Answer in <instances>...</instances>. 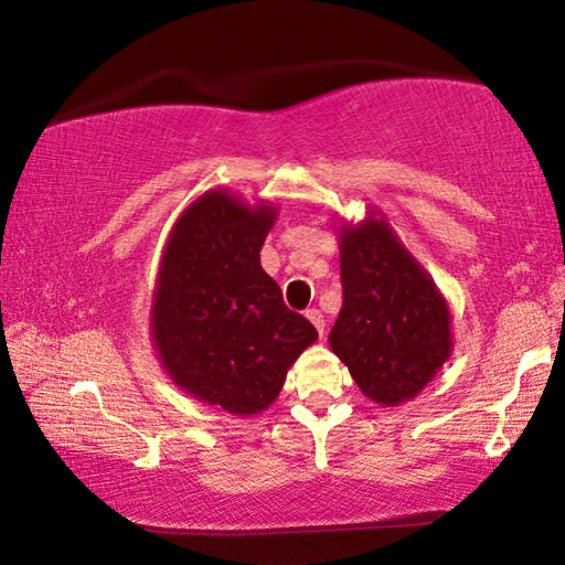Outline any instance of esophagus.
Masks as SVG:
<instances>
[{
  "label": "esophagus",
  "mask_w": 565,
  "mask_h": 565,
  "mask_svg": "<svg viewBox=\"0 0 565 565\" xmlns=\"http://www.w3.org/2000/svg\"><path fill=\"white\" fill-rule=\"evenodd\" d=\"M306 318L311 320V323H313L316 330H318V335L323 338V333H326V318H323V313H320L318 308H311V311H306Z\"/></svg>",
  "instance_id": "esophagus-1"
}]
</instances>
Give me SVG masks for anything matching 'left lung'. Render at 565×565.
Here are the masks:
<instances>
[{
    "instance_id": "8db88e82",
    "label": "left lung",
    "mask_w": 565,
    "mask_h": 565,
    "mask_svg": "<svg viewBox=\"0 0 565 565\" xmlns=\"http://www.w3.org/2000/svg\"><path fill=\"white\" fill-rule=\"evenodd\" d=\"M342 308L328 342L360 392L399 406L452 355L450 308L382 210L340 223Z\"/></svg>"
}]
</instances>
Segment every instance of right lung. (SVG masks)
<instances>
[{"mask_svg": "<svg viewBox=\"0 0 565 565\" xmlns=\"http://www.w3.org/2000/svg\"><path fill=\"white\" fill-rule=\"evenodd\" d=\"M267 201L210 188L166 239L151 294V342L181 392L227 414L269 408L298 355L318 340L284 306L259 252L276 223Z\"/></svg>", "mask_w": 565, "mask_h": 565, "instance_id": "add662e5", "label": "right lung"}]
</instances>
